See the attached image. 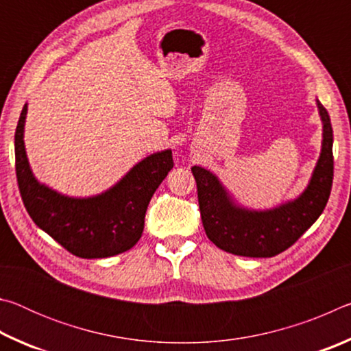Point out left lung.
<instances>
[{
    "label": "left lung",
    "mask_w": 351,
    "mask_h": 351,
    "mask_svg": "<svg viewBox=\"0 0 351 351\" xmlns=\"http://www.w3.org/2000/svg\"><path fill=\"white\" fill-rule=\"evenodd\" d=\"M322 121V148L306 189L295 199L266 210L239 204L215 173L192 167L206 235L223 251L243 257H274L293 246L324 212L332 184V128L328 111L316 100Z\"/></svg>",
    "instance_id": "left-lung-1"
}]
</instances>
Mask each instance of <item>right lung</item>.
Wrapping results in <instances>:
<instances>
[{"instance_id": "1", "label": "right lung", "mask_w": 351, "mask_h": 351, "mask_svg": "<svg viewBox=\"0 0 351 351\" xmlns=\"http://www.w3.org/2000/svg\"><path fill=\"white\" fill-rule=\"evenodd\" d=\"M26 114L27 104L15 132V170L32 221L80 258H106L132 249L144 230L153 193L173 169L171 150L148 154L102 193L68 197L34 176L25 147Z\"/></svg>"}]
</instances>
